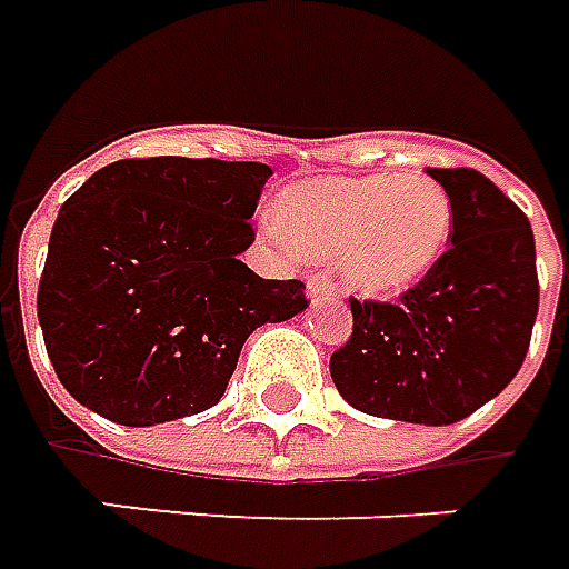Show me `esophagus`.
<instances>
[{
  "label": "esophagus",
  "instance_id": "1",
  "mask_svg": "<svg viewBox=\"0 0 569 569\" xmlns=\"http://www.w3.org/2000/svg\"><path fill=\"white\" fill-rule=\"evenodd\" d=\"M308 299L311 301H323V299H336V286L323 277H311L308 280Z\"/></svg>",
  "mask_w": 569,
  "mask_h": 569
}]
</instances>
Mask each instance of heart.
<instances>
[{
	"mask_svg": "<svg viewBox=\"0 0 569 569\" xmlns=\"http://www.w3.org/2000/svg\"><path fill=\"white\" fill-rule=\"evenodd\" d=\"M270 230L308 261H339L346 286L370 299L411 292L442 261L451 199L427 173L323 177L283 189Z\"/></svg>",
	"mask_w": 569,
	"mask_h": 569,
	"instance_id": "obj_1",
	"label": "heart"
}]
</instances>
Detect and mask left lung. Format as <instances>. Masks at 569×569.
Masks as SVG:
<instances>
[{
  "label": "left lung",
  "mask_w": 569,
  "mask_h": 569,
  "mask_svg": "<svg viewBox=\"0 0 569 569\" xmlns=\"http://www.w3.org/2000/svg\"><path fill=\"white\" fill-rule=\"evenodd\" d=\"M451 199V249L398 305L351 299L355 330L330 358L365 415L448 427L517 377L539 315L527 214L470 168H427Z\"/></svg>",
  "instance_id": "left-lung-1"
}]
</instances>
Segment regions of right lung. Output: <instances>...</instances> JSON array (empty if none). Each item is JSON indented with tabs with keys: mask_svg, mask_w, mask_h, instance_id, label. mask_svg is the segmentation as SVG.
Returning a JSON list of instances; mask_svg holds the SVG:
<instances>
[{
	"mask_svg": "<svg viewBox=\"0 0 569 569\" xmlns=\"http://www.w3.org/2000/svg\"><path fill=\"white\" fill-rule=\"evenodd\" d=\"M270 173L261 161L127 158L61 204L37 315L83 408L121 427L202 415L246 339L308 308L301 280H264L239 261Z\"/></svg>",
	"mask_w": 569,
	"mask_h": 569,
	"instance_id": "1",
	"label": "right lung"
}]
</instances>
